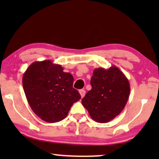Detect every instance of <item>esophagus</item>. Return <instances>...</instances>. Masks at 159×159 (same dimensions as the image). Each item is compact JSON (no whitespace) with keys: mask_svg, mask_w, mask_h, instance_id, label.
I'll return each instance as SVG.
<instances>
[{"mask_svg":"<svg viewBox=\"0 0 159 159\" xmlns=\"http://www.w3.org/2000/svg\"><path fill=\"white\" fill-rule=\"evenodd\" d=\"M79 92H80V95H81L82 98H83L84 95H85V90H80Z\"/></svg>","mask_w":159,"mask_h":159,"instance_id":"esophagus-1","label":"esophagus"}]
</instances>
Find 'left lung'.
I'll return each mask as SVG.
<instances>
[{
  "mask_svg": "<svg viewBox=\"0 0 159 159\" xmlns=\"http://www.w3.org/2000/svg\"><path fill=\"white\" fill-rule=\"evenodd\" d=\"M92 89L82 103L91 118L98 123H107L120 114L129 99V80L116 66L95 69L91 77Z\"/></svg>",
  "mask_w": 159,
  "mask_h": 159,
  "instance_id": "obj_1",
  "label": "left lung"
}]
</instances>
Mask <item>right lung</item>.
Wrapping results in <instances>:
<instances>
[{
    "label": "right lung",
    "instance_id": "right-lung-1",
    "mask_svg": "<svg viewBox=\"0 0 159 159\" xmlns=\"http://www.w3.org/2000/svg\"><path fill=\"white\" fill-rule=\"evenodd\" d=\"M51 60L33 62L24 73L22 84L28 103L48 123L63 120L74 103L81 98L73 88V76Z\"/></svg>",
    "mask_w": 159,
    "mask_h": 159
}]
</instances>
